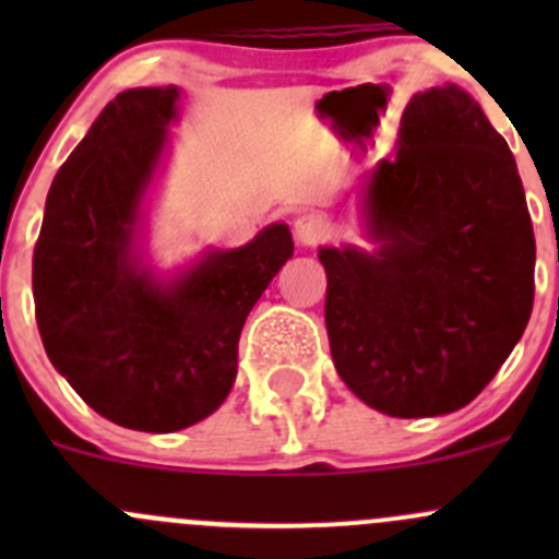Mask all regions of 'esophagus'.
I'll return each mask as SVG.
<instances>
[{
    "mask_svg": "<svg viewBox=\"0 0 559 559\" xmlns=\"http://www.w3.org/2000/svg\"><path fill=\"white\" fill-rule=\"evenodd\" d=\"M326 227L319 216L313 213H302L300 218L295 222V238L300 246H316L321 238H324Z\"/></svg>",
    "mask_w": 559,
    "mask_h": 559,
    "instance_id": "esophagus-1",
    "label": "esophagus"
}]
</instances>
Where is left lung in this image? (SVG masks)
Wrapping results in <instances>:
<instances>
[{
  "mask_svg": "<svg viewBox=\"0 0 559 559\" xmlns=\"http://www.w3.org/2000/svg\"><path fill=\"white\" fill-rule=\"evenodd\" d=\"M400 148L365 186L379 243L321 248L337 376L381 414H452L514 352L535 295V238L516 162L454 83L414 94Z\"/></svg>",
  "mask_w": 559,
  "mask_h": 559,
  "instance_id": "8db88e82",
  "label": "left lung"
}]
</instances>
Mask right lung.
<instances>
[{"label": "right lung", "instance_id": "1", "mask_svg": "<svg viewBox=\"0 0 559 559\" xmlns=\"http://www.w3.org/2000/svg\"><path fill=\"white\" fill-rule=\"evenodd\" d=\"M178 88H129L59 167L32 259L39 337L53 368L105 419L175 432L211 416L238 373V341L295 243L270 224L159 281L138 251Z\"/></svg>", "mask_w": 559, "mask_h": 559}]
</instances>
